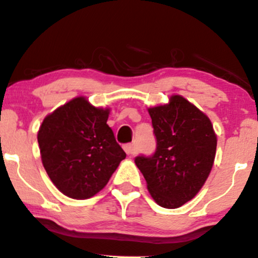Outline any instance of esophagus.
I'll return each instance as SVG.
<instances>
[{"label":"esophagus","instance_id":"34e87169","mask_svg":"<svg viewBox=\"0 0 258 258\" xmlns=\"http://www.w3.org/2000/svg\"><path fill=\"white\" fill-rule=\"evenodd\" d=\"M123 149H124V152H126L128 155H132V154H135V153H136V148H135V146L132 143L124 144Z\"/></svg>","mask_w":258,"mask_h":258}]
</instances>
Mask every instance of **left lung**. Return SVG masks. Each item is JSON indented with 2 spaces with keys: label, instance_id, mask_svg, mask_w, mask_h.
<instances>
[{
  "label": "left lung",
  "instance_id": "1",
  "mask_svg": "<svg viewBox=\"0 0 258 258\" xmlns=\"http://www.w3.org/2000/svg\"><path fill=\"white\" fill-rule=\"evenodd\" d=\"M157 148L135 158L155 202L177 208L192 200L213 166L217 137L209 118L180 95L148 110Z\"/></svg>",
  "mask_w": 258,
  "mask_h": 258
}]
</instances>
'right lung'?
Instances as JSON below:
<instances>
[{
    "label": "right lung",
    "instance_id": "right-lung-1",
    "mask_svg": "<svg viewBox=\"0 0 258 258\" xmlns=\"http://www.w3.org/2000/svg\"><path fill=\"white\" fill-rule=\"evenodd\" d=\"M107 117V109L76 98L42 121L38 134L42 165L66 196L76 200L94 196L126 158Z\"/></svg>",
    "mask_w": 258,
    "mask_h": 258
}]
</instances>
